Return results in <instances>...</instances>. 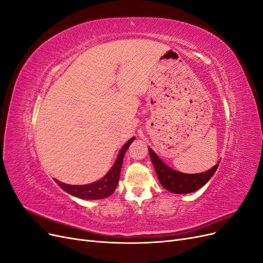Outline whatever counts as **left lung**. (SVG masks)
<instances>
[{
    "instance_id": "obj_1",
    "label": "left lung",
    "mask_w": 263,
    "mask_h": 263,
    "mask_svg": "<svg viewBox=\"0 0 263 263\" xmlns=\"http://www.w3.org/2000/svg\"><path fill=\"white\" fill-rule=\"evenodd\" d=\"M149 154L161 185L164 189L170 191V192L177 194H186L201 189L214 176V173L216 172L218 168V164H216L213 166L211 170L203 173H181L170 169L168 165L164 164L160 159H159V157L150 148Z\"/></svg>"
}]
</instances>
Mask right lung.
Returning <instances> with one entry per match:
<instances>
[{
    "label": "right lung",
    "instance_id": "add662e5",
    "mask_svg": "<svg viewBox=\"0 0 263 263\" xmlns=\"http://www.w3.org/2000/svg\"><path fill=\"white\" fill-rule=\"evenodd\" d=\"M134 139L135 137L130 138L123 146L121 151H119V155L116 159L114 165L112 166V169L108 171V173L104 178H102L98 182H94V183H91V184H86V185H69V184H66V183L57 182L58 185L62 190H65L67 193L77 197L83 198V200H100V198L109 196L114 192L117 186L125 153L130 146L132 142L134 141Z\"/></svg>",
    "mask_w": 263,
    "mask_h": 263
}]
</instances>
